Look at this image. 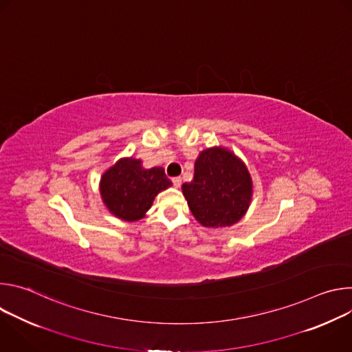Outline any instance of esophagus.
<instances>
[{
    "label": "esophagus",
    "instance_id": "esophagus-1",
    "mask_svg": "<svg viewBox=\"0 0 352 352\" xmlns=\"http://www.w3.org/2000/svg\"><path fill=\"white\" fill-rule=\"evenodd\" d=\"M173 184H174V186H175V188H179V186H181V184H182L181 177H174V178H173Z\"/></svg>",
    "mask_w": 352,
    "mask_h": 352
}]
</instances>
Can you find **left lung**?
Returning <instances> with one entry per match:
<instances>
[{
    "label": "left lung",
    "instance_id": "1",
    "mask_svg": "<svg viewBox=\"0 0 352 352\" xmlns=\"http://www.w3.org/2000/svg\"><path fill=\"white\" fill-rule=\"evenodd\" d=\"M182 192L195 219L219 228L242 219L252 199V179L245 164L221 147L206 148L195 162L193 181Z\"/></svg>",
    "mask_w": 352,
    "mask_h": 352
}]
</instances>
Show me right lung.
<instances>
[{"mask_svg":"<svg viewBox=\"0 0 352 352\" xmlns=\"http://www.w3.org/2000/svg\"><path fill=\"white\" fill-rule=\"evenodd\" d=\"M171 186L162 167L143 168L140 160L122 159L100 181V193L109 210L125 221L144 216L159 192Z\"/></svg>","mask_w":352,"mask_h":352,"instance_id":"obj_1","label":"right lung"}]
</instances>
